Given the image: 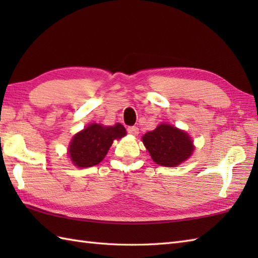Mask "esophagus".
Instances as JSON below:
<instances>
[{"instance_id":"1","label":"esophagus","mask_w":258,"mask_h":258,"mask_svg":"<svg viewBox=\"0 0 258 258\" xmlns=\"http://www.w3.org/2000/svg\"><path fill=\"white\" fill-rule=\"evenodd\" d=\"M127 132L131 135H138L139 134V128L136 127V126H130V127H127Z\"/></svg>"}]
</instances>
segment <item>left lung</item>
<instances>
[{"label":"left lung","mask_w":258,"mask_h":258,"mask_svg":"<svg viewBox=\"0 0 258 258\" xmlns=\"http://www.w3.org/2000/svg\"><path fill=\"white\" fill-rule=\"evenodd\" d=\"M143 143L156 164L174 167L187 160L194 151L187 133L168 124L158 125L143 136Z\"/></svg>","instance_id":"obj_1"}]
</instances>
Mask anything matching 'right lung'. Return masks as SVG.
Returning <instances> with one entry per match:
<instances>
[{
    "mask_svg": "<svg viewBox=\"0 0 258 258\" xmlns=\"http://www.w3.org/2000/svg\"><path fill=\"white\" fill-rule=\"evenodd\" d=\"M126 134L122 124L102 126L91 124L82 132L76 134L69 147V154L74 165L91 167L103 161L113 141Z\"/></svg>",
    "mask_w": 258,
    "mask_h": 258,
    "instance_id": "right-lung-1",
    "label": "right lung"
}]
</instances>
